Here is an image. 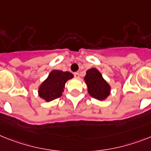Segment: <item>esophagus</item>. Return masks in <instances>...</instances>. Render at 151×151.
<instances>
[{"label":"esophagus","instance_id":"34e87169","mask_svg":"<svg viewBox=\"0 0 151 151\" xmlns=\"http://www.w3.org/2000/svg\"><path fill=\"white\" fill-rule=\"evenodd\" d=\"M73 76H74V78H80V73L78 72H75V73H73Z\"/></svg>","mask_w":151,"mask_h":151}]
</instances>
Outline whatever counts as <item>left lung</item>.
Returning a JSON list of instances; mask_svg holds the SVG:
<instances>
[{"mask_svg": "<svg viewBox=\"0 0 151 151\" xmlns=\"http://www.w3.org/2000/svg\"><path fill=\"white\" fill-rule=\"evenodd\" d=\"M84 81L87 85L88 93L97 100H104L110 94L111 87L102 78L98 70L91 68L87 71Z\"/></svg>", "mask_w": 151, "mask_h": 151, "instance_id": "obj_1", "label": "left lung"}]
</instances>
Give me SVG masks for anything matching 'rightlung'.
Segmentation results:
<instances>
[{
  "mask_svg": "<svg viewBox=\"0 0 151 151\" xmlns=\"http://www.w3.org/2000/svg\"><path fill=\"white\" fill-rule=\"evenodd\" d=\"M73 77V74L70 72H63L57 70H52L48 78L39 87V96L47 101L58 98L62 95L66 82Z\"/></svg>",
  "mask_w": 151,
  "mask_h": 151,
  "instance_id": "obj_1",
  "label": "right lung"
}]
</instances>
